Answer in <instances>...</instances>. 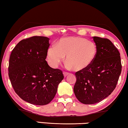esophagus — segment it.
Returning a JSON list of instances; mask_svg holds the SVG:
<instances>
[{
	"label": "esophagus",
	"mask_w": 128,
	"mask_h": 128,
	"mask_svg": "<svg viewBox=\"0 0 128 128\" xmlns=\"http://www.w3.org/2000/svg\"><path fill=\"white\" fill-rule=\"evenodd\" d=\"M63 74H64V77H66V76H67V75H68V74H69V73H68V72H63Z\"/></svg>",
	"instance_id": "1"
}]
</instances>
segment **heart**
Returning a JSON list of instances; mask_svg holds the SVG:
<instances>
[{
  "mask_svg": "<svg viewBox=\"0 0 128 128\" xmlns=\"http://www.w3.org/2000/svg\"><path fill=\"white\" fill-rule=\"evenodd\" d=\"M98 47L92 40L79 36H70L60 39L52 44L47 52L49 63L56 68L64 60L66 66L75 70H83L89 67L96 57Z\"/></svg>",
  "mask_w": 128,
  "mask_h": 128,
  "instance_id": "heart-1",
  "label": "heart"
}]
</instances>
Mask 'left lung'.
Instances as JSON below:
<instances>
[{
  "instance_id": "1",
  "label": "left lung",
  "mask_w": 128,
  "mask_h": 128,
  "mask_svg": "<svg viewBox=\"0 0 128 128\" xmlns=\"http://www.w3.org/2000/svg\"><path fill=\"white\" fill-rule=\"evenodd\" d=\"M98 54L92 64L75 73L76 97L84 104L100 102L112 94L122 71L120 53L110 40L94 36Z\"/></svg>"
}]
</instances>
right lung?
Segmentation results:
<instances>
[{"instance_id": "1", "label": "right lung", "mask_w": 128, "mask_h": 128, "mask_svg": "<svg viewBox=\"0 0 128 128\" xmlns=\"http://www.w3.org/2000/svg\"><path fill=\"white\" fill-rule=\"evenodd\" d=\"M49 39L32 36L22 40L10 56L8 74L14 92L22 99L36 105L52 100L64 78L62 71L46 60Z\"/></svg>"}]
</instances>
